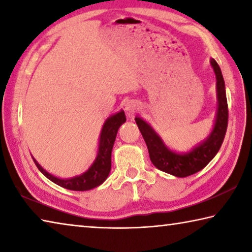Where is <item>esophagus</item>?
I'll use <instances>...</instances> for the list:
<instances>
[{"mask_svg":"<svg viewBox=\"0 0 252 252\" xmlns=\"http://www.w3.org/2000/svg\"><path fill=\"white\" fill-rule=\"evenodd\" d=\"M138 109H139V105L136 104L135 102H129V103L126 105V110L129 114H133L134 112L138 111Z\"/></svg>","mask_w":252,"mask_h":252,"instance_id":"esophagus-1","label":"esophagus"}]
</instances>
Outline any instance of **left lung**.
Here are the masks:
<instances>
[{
    "label": "left lung",
    "instance_id": "1",
    "mask_svg": "<svg viewBox=\"0 0 252 252\" xmlns=\"http://www.w3.org/2000/svg\"><path fill=\"white\" fill-rule=\"evenodd\" d=\"M210 64L216 74L217 113L212 130L202 142L198 143L188 152H177L165 146L161 136L143 119L135 117V122L148 147L150 160L161 171L178 178H185L202 170L218 153L223 142L228 126V103L225 95V85L220 66L215 59Z\"/></svg>",
    "mask_w": 252,
    "mask_h": 252
}]
</instances>
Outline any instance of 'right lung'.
<instances>
[{"instance_id":"obj_1","label":"right lung","mask_w":252,"mask_h":252,"mask_svg":"<svg viewBox=\"0 0 252 252\" xmlns=\"http://www.w3.org/2000/svg\"><path fill=\"white\" fill-rule=\"evenodd\" d=\"M126 121V118L123 110L106 119L100 133L99 148H97L95 159L91 167L80 176H75L70 179H60L45 171L37 163L36 160H33L35 162L37 169L55 185L73 191H88L94 189V188L102 185L109 177L111 171V153H112L113 144L116 141L119 127Z\"/></svg>"}]
</instances>
